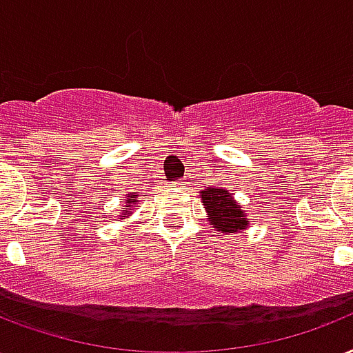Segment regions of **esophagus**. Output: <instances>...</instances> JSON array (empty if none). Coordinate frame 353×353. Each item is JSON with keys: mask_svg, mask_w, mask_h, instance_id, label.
<instances>
[{"mask_svg": "<svg viewBox=\"0 0 353 353\" xmlns=\"http://www.w3.org/2000/svg\"><path fill=\"white\" fill-rule=\"evenodd\" d=\"M176 184H180V185H185V179H184V180H179V182H176Z\"/></svg>", "mask_w": 353, "mask_h": 353, "instance_id": "obj_1", "label": "esophagus"}]
</instances>
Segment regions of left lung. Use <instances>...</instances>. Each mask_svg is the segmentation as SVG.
<instances>
[{
	"instance_id": "1",
	"label": "left lung",
	"mask_w": 353,
	"mask_h": 353,
	"mask_svg": "<svg viewBox=\"0 0 353 353\" xmlns=\"http://www.w3.org/2000/svg\"><path fill=\"white\" fill-rule=\"evenodd\" d=\"M202 206L206 210V217L212 228L221 234H234V232L247 230L250 221L247 212L243 210L241 202L234 199V193L219 188V185H210L206 190H201Z\"/></svg>"
}]
</instances>
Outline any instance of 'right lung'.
I'll list each match as a JSON object with an SVG mask.
<instances>
[{"label":"right lung","mask_w":353,"mask_h":353,"mask_svg":"<svg viewBox=\"0 0 353 353\" xmlns=\"http://www.w3.org/2000/svg\"><path fill=\"white\" fill-rule=\"evenodd\" d=\"M138 204V195H134V193H128L125 196V204H123V210H121V215H119V219H125L128 217L130 214V210H134V206Z\"/></svg>","instance_id":"right-lung-1"}]
</instances>
